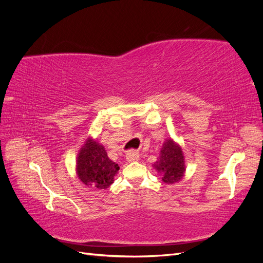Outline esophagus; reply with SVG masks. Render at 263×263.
<instances>
[{"instance_id": "1", "label": "esophagus", "mask_w": 263, "mask_h": 263, "mask_svg": "<svg viewBox=\"0 0 263 263\" xmlns=\"http://www.w3.org/2000/svg\"><path fill=\"white\" fill-rule=\"evenodd\" d=\"M139 159V154L137 151L135 150H129L128 153L126 154V160L128 162H134V161H137Z\"/></svg>"}]
</instances>
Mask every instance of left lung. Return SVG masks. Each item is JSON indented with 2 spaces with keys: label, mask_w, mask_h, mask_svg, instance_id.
<instances>
[{
  "label": "left lung",
  "mask_w": 263,
  "mask_h": 263,
  "mask_svg": "<svg viewBox=\"0 0 263 263\" xmlns=\"http://www.w3.org/2000/svg\"><path fill=\"white\" fill-rule=\"evenodd\" d=\"M154 168L160 173L164 183L173 184L179 182L185 172V161L181 147L172 139H166L160 150Z\"/></svg>",
  "instance_id": "obj_1"
}]
</instances>
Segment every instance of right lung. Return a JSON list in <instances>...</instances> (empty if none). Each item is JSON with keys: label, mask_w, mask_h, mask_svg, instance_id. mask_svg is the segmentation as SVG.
Returning a JSON list of instances; mask_svg holds the SVG:
<instances>
[{"label": "right lung", "mask_w": 263, "mask_h": 263, "mask_svg": "<svg viewBox=\"0 0 263 263\" xmlns=\"http://www.w3.org/2000/svg\"><path fill=\"white\" fill-rule=\"evenodd\" d=\"M118 170V164L107 157L104 146L87 138L77 158V174L83 184L107 189L114 182Z\"/></svg>", "instance_id": "add662e5"}]
</instances>
